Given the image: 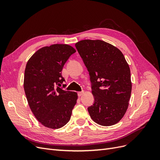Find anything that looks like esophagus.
I'll use <instances>...</instances> for the list:
<instances>
[{
    "label": "esophagus",
    "instance_id": "esophagus-1",
    "mask_svg": "<svg viewBox=\"0 0 160 160\" xmlns=\"http://www.w3.org/2000/svg\"><path fill=\"white\" fill-rule=\"evenodd\" d=\"M83 93H84V91H80V92H78V96H79V97H81L82 95L83 94Z\"/></svg>",
    "mask_w": 160,
    "mask_h": 160
}]
</instances>
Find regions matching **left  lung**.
<instances>
[{
	"mask_svg": "<svg viewBox=\"0 0 160 160\" xmlns=\"http://www.w3.org/2000/svg\"><path fill=\"white\" fill-rule=\"evenodd\" d=\"M88 69L94 103L88 108L91 118L111 126L123 118L132 93L129 65L115 46L101 40L85 39L75 44Z\"/></svg>",
	"mask_w": 160,
	"mask_h": 160,
	"instance_id": "8db88e82",
	"label": "left lung"
}]
</instances>
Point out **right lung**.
Masks as SVG:
<instances>
[{
  "label": "right lung",
  "mask_w": 160,
  "mask_h": 160,
  "mask_svg": "<svg viewBox=\"0 0 160 160\" xmlns=\"http://www.w3.org/2000/svg\"><path fill=\"white\" fill-rule=\"evenodd\" d=\"M75 52L69 45L47 46L34 53L27 63L24 77L27 99L33 115L46 128H61L71 119L77 93L57 85L65 81L62 67Z\"/></svg>",
  "instance_id": "add662e5"
}]
</instances>
